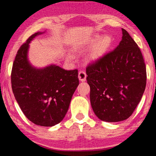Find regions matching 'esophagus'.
<instances>
[{"label":"esophagus","instance_id":"34e87169","mask_svg":"<svg viewBox=\"0 0 156 156\" xmlns=\"http://www.w3.org/2000/svg\"><path fill=\"white\" fill-rule=\"evenodd\" d=\"M86 78H87V74L86 73L84 72V71H80L78 73V78L79 80L82 82H84L86 80Z\"/></svg>","mask_w":156,"mask_h":156}]
</instances>
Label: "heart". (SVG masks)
Segmentation results:
<instances>
[{
	"label": "heart",
	"instance_id": "1",
	"mask_svg": "<svg viewBox=\"0 0 156 156\" xmlns=\"http://www.w3.org/2000/svg\"><path fill=\"white\" fill-rule=\"evenodd\" d=\"M112 44L113 39L112 36L109 35H104L101 37L98 35H96L92 37L85 44V45L87 47L93 45L88 54V60L95 62L102 58L109 51ZM83 48H84V47H83ZM72 58V55L68 54L67 59L71 60Z\"/></svg>",
	"mask_w": 156,
	"mask_h": 156
}]
</instances>
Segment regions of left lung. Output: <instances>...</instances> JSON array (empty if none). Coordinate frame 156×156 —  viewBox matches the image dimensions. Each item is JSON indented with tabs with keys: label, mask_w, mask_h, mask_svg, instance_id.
I'll list each match as a JSON object with an SVG mask.
<instances>
[{
	"label": "left lung",
	"mask_w": 156,
	"mask_h": 156,
	"mask_svg": "<svg viewBox=\"0 0 156 156\" xmlns=\"http://www.w3.org/2000/svg\"><path fill=\"white\" fill-rule=\"evenodd\" d=\"M122 31L117 47L86 69L92 109L100 120L108 122L130 117L146 87V67L140 49L127 31Z\"/></svg>",
	"instance_id": "8db88e82"
}]
</instances>
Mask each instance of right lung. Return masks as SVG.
<instances>
[{"mask_svg": "<svg viewBox=\"0 0 156 156\" xmlns=\"http://www.w3.org/2000/svg\"><path fill=\"white\" fill-rule=\"evenodd\" d=\"M31 35L20 47L13 63L12 88L22 112L31 122L52 126L67 113L73 93L79 84L78 70H65L56 65L36 68L28 60Z\"/></svg>", "mask_w": 156, "mask_h": 156, "instance_id": "right-lung-1", "label": "right lung"}]
</instances>
